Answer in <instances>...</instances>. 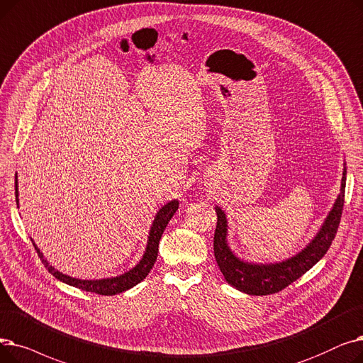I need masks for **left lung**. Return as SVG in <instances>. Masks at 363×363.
<instances>
[{"label": "left lung", "mask_w": 363, "mask_h": 363, "mask_svg": "<svg viewBox=\"0 0 363 363\" xmlns=\"http://www.w3.org/2000/svg\"><path fill=\"white\" fill-rule=\"evenodd\" d=\"M346 174L347 171L344 167L340 194L315 238L300 252L278 263H251L239 258L228 242V216L220 206H216L217 228L214 233V255L226 282L250 296H267L286 288L312 269L326 254L335 238L344 205Z\"/></svg>", "instance_id": "left-lung-1"}]
</instances>
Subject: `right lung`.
Instances as JSON below:
<instances>
[{
    "label": "right lung",
    "instance_id": "add662e5",
    "mask_svg": "<svg viewBox=\"0 0 363 363\" xmlns=\"http://www.w3.org/2000/svg\"><path fill=\"white\" fill-rule=\"evenodd\" d=\"M14 187H16V203L19 206V191H17V172L14 176ZM179 210V201L172 199L169 202H167L165 205H162L160 211L155 216L152 226L149 230V236H147V244H146V250L143 252V257L140 258V262L137 263L133 269H130L128 272L119 274V276H112V278H105V279H78V278H72V276H67L62 272H59L57 269H55L51 266L47 258H44L43 252L40 251V248L37 247V244L33 242V247H35L40 258H43V263L45 264V267L48 269V272L57 278L59 281L79 288L82 291H89V292H96V294L100 296H115V294H121L133 286H135L137 284H140L147 273L150 272V269L153 267L155 262H157L158 257V247H160V240L161 236L167 228L168 221L171 220V217L174 216V213Z\"/></svg>",
    "mask_w": 363,
    "mask_h": 363
}]
</instances>
